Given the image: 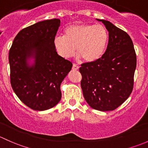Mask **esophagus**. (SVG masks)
<instances>
[{"mask_svg":"<svg viewBox=\"0 0 148 148\" xmlns=\"http://www.w3.org/2000/svg\"><path fill=\"white\" fill-rule=\"evenodd\" d=\"M73 70H75V71H77V70L79 69V67L77 66L76 64H73Z\"/></svg>","mask_w":148,"mask_h":148,"instance_id":"1","label":"esophagus"}]
</instances>
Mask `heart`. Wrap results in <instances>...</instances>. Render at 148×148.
<instances>
[{
	"mask_svg": "<svg viewBox=\"0 0 148 148\" xmlns=\"http://www.w3.org/2000/svg\"><path fill=\"white\" fill-rule=\"evenodd\" d=\"M109 34L106 27L100 24H73L64 29V36H57L53 45L60 56L68 59L77 56L86 63L100 59L106 52Z\"/></svg>",
	"mask_w": 148,
	"mask_h": 148,
	"instance_id": "1",
	"label": "heart"
}]
</instances>
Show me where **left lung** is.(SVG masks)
Wrapping results in <instances>:
<instances>
[{
	"mask_svg": "<svg viewBox=\"0 0 148 148\" xmlns=\"http://www.w3.org/2000/svg\"><path fill=\"white\" fill-rule=\"evenodd\" d=\"M109 32L107 49L98 60L81 65L79 71L83 96L90 106L100 111L113 110L130 96L133 89L137 58L126 32L105 20Z\"/></svg>",
	"mask_w": 148,
	"mask_h": 148,
	"instance_id": "1",
	"label": "left lung"
}]
</instances>
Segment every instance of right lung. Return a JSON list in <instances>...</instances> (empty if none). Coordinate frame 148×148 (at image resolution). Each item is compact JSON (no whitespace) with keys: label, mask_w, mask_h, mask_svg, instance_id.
Returning <instances> with one entry per match:
<instances>
[{"label":"right lung","mask_w":148,"mask_h":148,"mask_svg":"<svg viewBox=\"0 0 148 148\" xmlns=\"http://www.w3.org/2000/svg\"><path fill=\"white\" fill-rule=\"evenodd\" d=\"M59 19L40 21L21 30L9 51L10 84L18 98L34 110H46L61 99L60 84L73 64L58 56L53 39ZM32 56L34 65L26 60Z\"/></svg>","instance_id":"add662e5"}]
</instances>
